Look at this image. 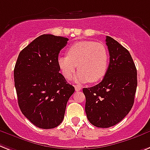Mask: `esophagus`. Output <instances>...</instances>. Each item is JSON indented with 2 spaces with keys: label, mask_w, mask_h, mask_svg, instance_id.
<instances>
[{
  "label": "esophagus",
  "mask_w": 150,
  "mask_h": 150,
  "mask_svg": "<svg viewBox=\"0 0 150 150\" xmlns=\"http://www.w3.org/2000/svg\"><path fill=\"white\" fill-rule=\"evenodd\" d=\"M75 90H76V91H81V87L80 85H76V86H75Z\"/></svg>",
  "instance_id": "34e87169"
}]
</instances>
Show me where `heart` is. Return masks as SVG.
<instances>
[{
	"mask_svg": "<svg viewBox=\"0 0 150 150\" xmlns=\"http://www.w3.org/2000/svg\"><path fill=\"white\" fill-rule=\"evenodd\" d=\"M108 60L109 52L105 44L94 41H80L69 46L67 56H58L57 64L65 78L70 79L74 76L77 66L80 70L75 76V81L94 83L105 75Z\"/></svg>",
	"mask_w": 150,
	"mask_h": 150,
	"instance_id": "1",
	"label": "heart"
}]
</instances>
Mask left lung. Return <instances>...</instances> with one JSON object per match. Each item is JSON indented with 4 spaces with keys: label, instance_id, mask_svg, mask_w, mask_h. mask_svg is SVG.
Listing matches in <instances>:
<instances>
[{
    "label": "left lung",
    "instance_id": "obj_1",
    "mask_svg": "<svg viewBox=\"0 0 150 150\" xmlns=\"http://www.w3.org/2000/svg\"><path fill=\"white\" fill-rule=\"evenodd\" d=\"M110 62L102 81L83 88L87 119L98 128L120 122L131 111L137 87V70L129 52L120 43L106 37Z\"/></svg>",
    "mask_w": 150,
    "mask_h": 150
}]
</instances>
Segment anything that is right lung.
Listing matches in <instances>:
<instances>
[{
	"label": "right lung",
	"instance_id": "obj_1",
	"mask_svg": "<svg viewBox=\"0 0 150 150\" xmlns=\"http://www.w3.org/2000/svg\"><path fill=\"white\" fill-rule=\"evenodd\" d=\"M69 39L42 35L21 50L14 69V86L21 112L38 128L53 129L64 118L74 93L59 73L57 58Z\"/></svg>",
	"mask_w": 150,
	"mask_h": 150
}]
</instances>
